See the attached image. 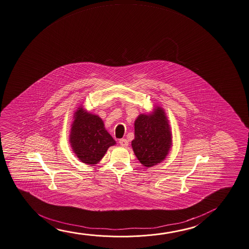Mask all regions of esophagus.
I'll use <instances>...</instances> for the list:
<instances>
[{
	"mask_svg": "<svg viewBox=\"0 0 249 249\" xmlns=\"http://www.w3.org/2000/svg\"><path fill=\"white\" fill-rule=\"evenodd\" d=\"M119 144L122 145V146L126 147L127 145H128V141H127L126 139H121V140L119 141Z\"/></svg>",
	"mask_w": 249,
	"mask_h": 249,
	"instance_id": "esophagus-1",
	"label": "esophagus"
}]
</instances>
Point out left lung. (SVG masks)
Wrapping results in <instances>:
<instances>
[{"mask_svg": "<svg viewBox=\"0 0 249 249\" xmlns=\"http://www.w3.org/2000/svg\"><path fill=\"white\" fill-rule=\"evenodd\" d=\"M134 129L131 146L141 164L149 167L161 162L172 145L170 128L162 108H156L152 115H140Z\"/></svg>", "mask_w": 249, "mask_h": 249, "instance_id": "1", "label": "left lung"}]
</instances>
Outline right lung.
I'll use <instances>...</instances> for the list:
<instances>
[{"label":"right lung","instance_id":"1","mask_svg":"<svg viewBox=\"0 0 249 249\" xmlns=\"http://www.w3.org/2000/svg\"><path fill=\"white\" fill-rule=\"evenodd\" d=\"M70 143L72 151L82 162L95 165L103 158L108 147L116 144L104 128L98 116L87 113L82 108L74 114Z\"/></svg>","mask_w":249,"mask_h":249}]
</instances>
